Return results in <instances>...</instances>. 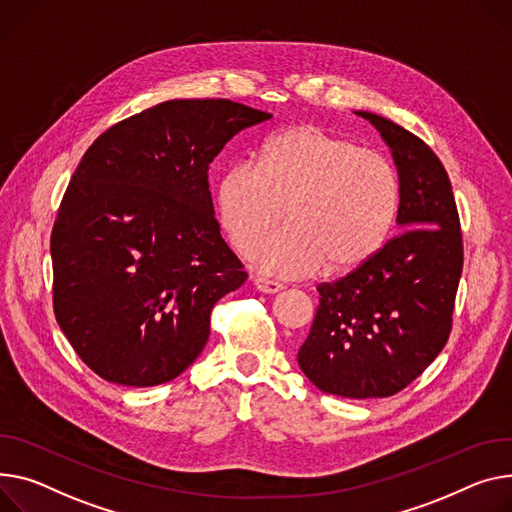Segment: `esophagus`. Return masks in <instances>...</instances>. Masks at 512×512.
<instances>
[{"instance_id":"esophagus-1","label":"esophagus","mask_w":512,"mask_h":512,"mask_svg":"<svg viewBox=\"0 0 512 512\" xmlns=\"http://www.w3.org/2000/svg\"><path fill=\"white\" fill-rule=\"evenodd\" d=\"M253 284L259 292L263 294H276L280 290H284V286L280 282H274V280H265V278H253Z\"/></svg>"}]
</instances>
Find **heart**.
Returning <instances> with one entry per match:
<instances>
[{
  "label": "heart",
  "instance_id": "heart-1",
  "mask_svg": "<svg viewBox=\"0 0 512 512\" xmlns=\"http://www.w3.org/2000/svg\"><path fill=\"white\" fill-rule=\"evenodd\" d=\"M393 164L319 125L271 133L257 162L224 170L216 208L230 243L249 253L286 215L291 226L259 245L267 274L304 278L358 269L381 251L399 208Z\"/></svg>",
  "mask_w": 512,
  "mask_h": 512
}]
</instances>
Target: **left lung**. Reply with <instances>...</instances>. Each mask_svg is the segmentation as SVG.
Listing matches in <instances>:
<instances>
[{
  "instance_id": "obj_1",
  "label": "left lung",
  "mask_w": 512,
  "mask_h": 512,
  "mask_svg": "<svg viewBox=\"0 0 512 512\" xmlns=\"http://www.w3.org/2000/svg\"><path fill=\"white\" fill-rule=\"evenodd\" d=\"M399 175L401 234L346 278L319 284L298 364L323 393L368 399L405 389L445 348L463 269L451 181L418 135L368 111Z\"/></svg>"
}]
</instances>
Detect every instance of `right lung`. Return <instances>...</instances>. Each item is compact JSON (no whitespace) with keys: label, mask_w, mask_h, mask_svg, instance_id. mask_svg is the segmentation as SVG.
<instances>
[{"label":"right lung","mask_w":512,"mask_h":512,"mask_svg":"<svg viewBox=\"0 0 512 512\" xmlns=\"http://www.w3.org/2000/svg\"><path fill=\"white\" fill-rule=\"evenodd\" d=\"M271 115L226 98L166 100L98 135L51 232L55 319L100 379H177L214 304L247 280L214 216L210 162Z\"/></svg>","instance_id":"1"}]
</instances>
